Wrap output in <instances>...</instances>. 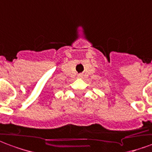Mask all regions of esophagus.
I'll return each mask as SVG.
<instances>
[{
    "instance_id": "obj_1",
    "label": "esophagus",
    "mask_w": 152,
    "mask_h": 152,
    "mask_svg": "<svg viewBox=\"0 0 152 152\" xmlns=\"http://www.w3.org/2000/svg\"><path fill=\"white\" fill-rule=\"evenodd\" d=\"M82 76H83V74H78V78H82Z\"/></svg>"
}]
</instances>
